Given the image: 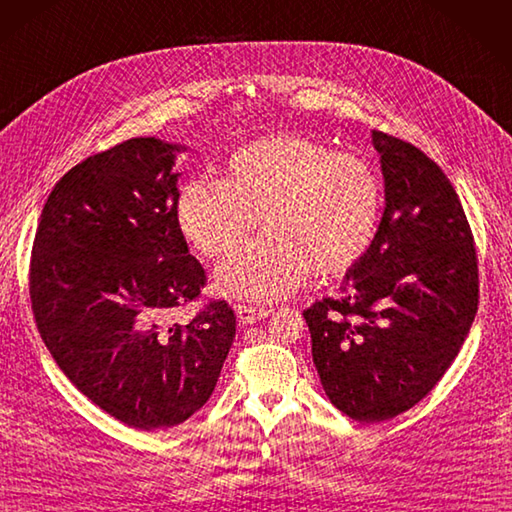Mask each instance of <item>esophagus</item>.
Returning a JSON list of instances; mask_svg holds the SVG:
<instances>
[{
    "label": "esophagus",
    "instance_id": "1",
    "mask_svg": "<svg viewBox=\"0 0 512 512\" xmlns=\"http://www.w3.org/2000/svg\"><path fill=\"white\" fill-rule=\"evenodd\" d=\"M235 313H238V320L242 324H255L259 320L268 318L270 309L266 307H255V305H235Z\"/></svg>",
    "mask_w": 512,
    "mask_h": 512
}]
</instances>
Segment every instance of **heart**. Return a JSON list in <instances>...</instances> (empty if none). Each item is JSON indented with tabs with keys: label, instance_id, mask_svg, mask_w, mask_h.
<instances>
[{
	"label": "heart",
	"instance_id": "b5f03b06",
	"mask_svg": "<svg viewBox=\"0 0 512 512\" xmlns=\"http://www.w3.org/2000/svg\"><path fill=\"white\" fill-rule=\"evenodd\" d=\"M177 225L205 259H216L259 225L266 235L222 261L225 294L277 300L311 270L335 277L370 251L381 218V179L363 157L335 153L305 134H279L235 151L225 177H194L177 196Z\"/></svg>",
	"mask_w": 512,
	"mask_h": 512
}]
</instances>
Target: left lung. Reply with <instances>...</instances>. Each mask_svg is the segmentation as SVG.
<instances>
[{"instance_id":"1","label":"left lung","mask_w":512,"mask_h":512,"mask_svg":"<svg viewBox=\"0 0 512 512\" xmlns=\"http://www.w3.org/2000/svg\"><path fill=\"white\" fill-rule=\"evenodd\" d=\"M385 212L333 296L303 311L326 396L359 422L409 411L439 383L478 311V257L463 205L430 157L372 131Z\"/></svg>"}]
</instances>
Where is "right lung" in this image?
I'll return each instance as SVG.
<instances>
[{
    "instance_id": "obj_1",
    "label": "right lung",
    "mask_w": 512,
    "mask_h": 512,
    "mask_svg": "<svg viewBox=\"0 0 512 512\" xmlns=\"http://www.w3.org/2000/svg\"><path fill=\"white\" fill-rule=\"evenodd\" d=\"M181 149L131 138L86 157L47 196L32 246V311L51 357L90 402L142 430L199 411L235 337L225 300L170 322L207 281L177 225Z\"/></svg>"
}]
</instances>
